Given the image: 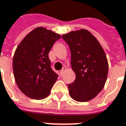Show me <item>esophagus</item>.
<instances>
[{
    "mask_svg": "<svg viewBox=\"0 0 126 126\" xmlns=\"http://www.w3.org/2000/svg\"><path fill=\"white\" fill-rule=\"evenodd\" d=\"M66 67H63V69H62L61 71H60V75H63L64 74V73L65 72V71H66Z\"/></svg>",
    "mask_w": 126,
    "mask_h": 126,
    "instance_id": "34e87169",
    "label": "esophagus"
}]
</instances>
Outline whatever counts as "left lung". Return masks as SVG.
<instances>
[{
    "instance_id": "obj_1",
    "label": "left lung",
    "mask_w": 126,
    "mask_h": 126,
    "mask_svg": "<svg viewBox=\"0 0 126 126\" xmlns=\"http://www.w3.org/2000/svg\"><path fill=\"white\" fill-rule=\"evenodd\" d=\"M69 46L71 65L76 80L68 85L70 96L78 102L92 100L104 87L108 63L100 43L88 30L81 29L63 34Z\"/></svg>"
}]
</instances>
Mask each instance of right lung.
Returning a JSON list of instances; mask_svg holds the SVG:
<instances>
[{
  "label": "right lung",
  "mask_w": 126,
  "mask_h": 126,
  "mask_svg": "<svg viewBox=\"0 0 126 126\" xmlns=\"http://www.w3.org/2000/svg\"><path fill=\"white\" fill-rule=\"evenodd\" d=\"M61 36L43 27L28 34L18 46L13 57V71L19 89L33 99H43L50 94L57 79L50 67L48 53Z\"/></svg>",
  "instance_id": "1"
}]
</instances>
